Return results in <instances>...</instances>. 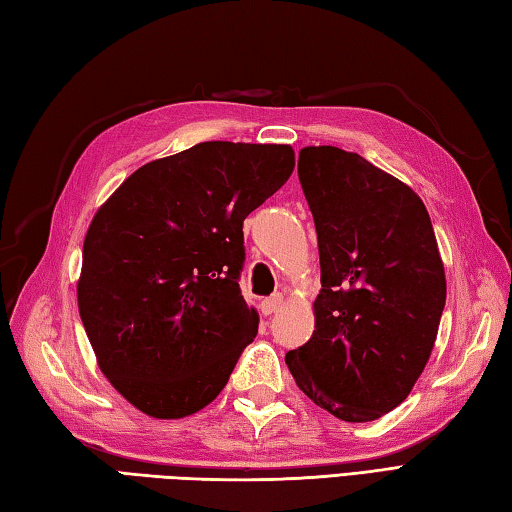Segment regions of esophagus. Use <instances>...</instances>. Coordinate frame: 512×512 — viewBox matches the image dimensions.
<instances>
[{
  "mask_svg": "<svg viewBox=\"0 0 512 512\" xmlns=\"http://www.w3.org/2000/svg\"><path fill=\"white\" fill-rule=\"evenodd\" d=\"M282 304H284V297L282 295H270L268 299H264L262 302V313L264 315H273V313H277L279 308H282Z\"/></svg>",
  "mask_w": 512,
  "mask_h": 512,
  "instance_id": "1",
  "label": "esophagus"
}]
</instances>
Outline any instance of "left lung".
Instances as JSON below:
<instances>
[{"instance_id": "left-lung-1", "label": "left lung", "mask_w": 512, "mask_h": 512, "mask_svg": "<svg viewBox=\"0 0 512 512\" xmlns=\"http://www.w3.org/2000/svg\"><path fill=\"white\" fill-rule=\"evenodd\" d=\"M322 290L315 330L286 353L297 386L344 422H373L408 397L435 346L446 275L413 188L335 146L299 150Z\"/></svg>"}]
</instances>
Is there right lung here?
Here are the masks:
<instances>
[{"label": "right lung", "mask_w": 512, "mask_h": 512, "mask_svg": "<svg viewBox=\"0 0 512 512\" xmlns=\"http://www.w3.org/2000/svg\"><path fill=\"white\" fill-rule=\"evenodd\" d=\"M286 144L204 142L144 164L97 210L77 302L97 364L142 413L208 406L257 335L244 219L286 184Z\"/></svg>", "instance_id": "obj_1"}]
</instances>
